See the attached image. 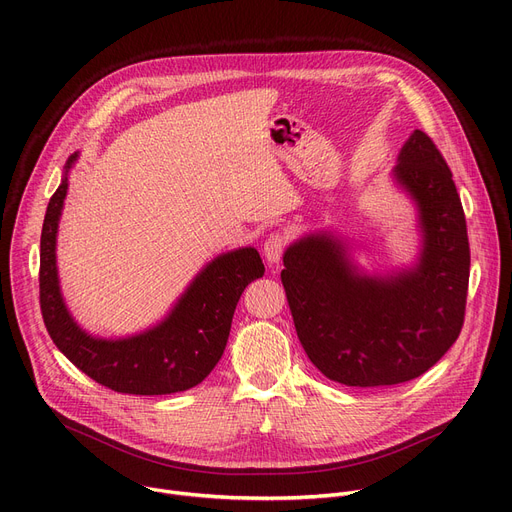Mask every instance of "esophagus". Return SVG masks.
<instances>
[{
	"label": "esophagus",
	"mask_w": 512,
	"mask_h": 512,
	"mask_svg": "<svg viewBox=\"0 0 512 512\" xmlns=\"http://www.w3.org/2000/svg\"><path fill=\"white\" fill-rule=\"evenodd\" d=\"M286 245H288V240L282 232H272L270 236H267L263 242V253H265L267 263H278L284 255Z\"/></svg>",
	"instance_id": "obj_1"
}]
</instances>
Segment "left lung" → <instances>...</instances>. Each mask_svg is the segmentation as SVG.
<instances>
[{
    "mask_svg": "<svg viewBox=\"0 0 512 512\" xmlns=\"http://www.w3.org/2000/svg\"><path fill=\"white\" fill-rule=\"evenodd\" d=\"M419 211L423 249L411 270L367 276L330 232L284 253L282 284L294 328L326 378L357 388L419 378L456 342L465 321L469 238L446 159L423 130L392 172Z\"/></svg>",
    "mask_w": 512,
    "mask_h": 512,
    "instance_id": "obj_1",
    "label": "left lung"
}]
</instances>
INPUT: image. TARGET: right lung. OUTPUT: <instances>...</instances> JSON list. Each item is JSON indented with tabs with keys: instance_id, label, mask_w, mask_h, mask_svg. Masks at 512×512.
<instances>
[{
	"instance_id": "right-lung-1",
	"label": "right lung",
	"mask_w": 512,
	"mask_h": 512,
	"mask_svg": "<svg viewBox=\"0 0 512 512\" xmlns=\"http://www.w3.org/2000/svg\"><path fill=\"white\" fill-rule=\"evenodd\" d=\"M76 157L78 153L66 161L41 230L39 299L53 344L91 380L114 392L157 396L201 384L224 355L242 290L265 272L259 253L245 247L215 257L184 290L170 315L143 334L118 340L87 334L66 309L56 267L58 222Z\"/></svg>"
}]
</instances>
